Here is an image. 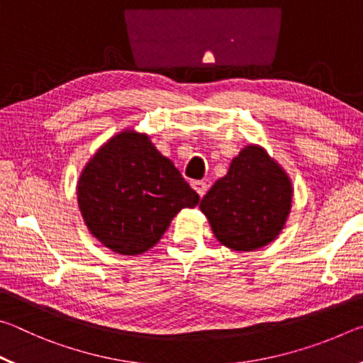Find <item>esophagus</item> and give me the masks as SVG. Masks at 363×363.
I'll return each instance as SVG.
<instances>
[{
	"instance_id": "1",
	"label": "esophagus",
	"mask_w": 363,
	"mask_h": 363,
	"mask_svg": "<svg viewBox=\"0 0 363 363\" xmlns=\"http://www.w3.org/2000/svg\"><path fill=\"white\" fill-rule=\"evenodd\" d=\"M192 187L195 189V192L200 195V199L206 194V189H208V184L203 182V181H195L192 182Z\"/></svg>"
}]
</instances>
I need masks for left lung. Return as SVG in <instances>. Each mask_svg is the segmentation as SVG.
<instances>
[{
    "label": "left lung",
    "mask_w": 363,
    "mask_h": 363,
    "mask_svg": "<svg viewBox=\"0 0 363 363\" xmlns=\"http://www.w3.org/2000/svg\"><path fill=\"white\" fill-rule=\"evenodd\" d=\"M291 181L259 145H247L200 201L214 237L233 251L277 238L291 210Z\"/></svg>",
    "instance_id": "left-lung-1"
}]
</instances>
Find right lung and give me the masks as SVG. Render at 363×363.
Listing matches in <instances>:
<instances>
[{"mask_svg":"<svg viewBox=\"0 0 363 363\" xmlns=\"http://www.w3.org/2000/svg\"><path fill=\"white\" fill-rule=\"evenodd\" d=\"M78 206L89 232L118 255H140L158 243L182 208L199 194L184 181L147 134L125 130L86 163L78 181Z\"/></svg>","mask_w":363,"mask_h":363,"instance_id":"obj_1","label":"right lung"}]
</instances>
